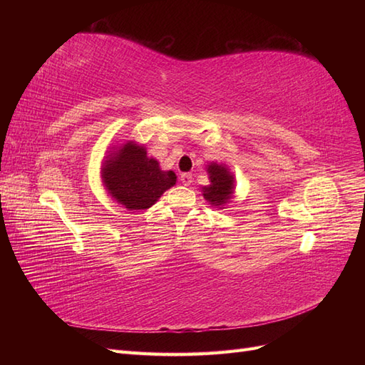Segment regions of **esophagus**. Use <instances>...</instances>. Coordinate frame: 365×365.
<instances>
[{
  "label": "esophagus",
  "mask_w": 365,
  "mask_h": 365,
  "mask_svg": "<svg viewBox=\"0 0 365 365\" xmlns=\"http://www.w3.org/2000/svg\"><path fill=\"white\" fill-rule=\"evenodd\" d=\"M180 180H181V182L184 185H190V182H192V173H181Z\"/></svg>",
  "instance_id": "34e87169"
}]
</instances>
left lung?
I'll return each mask as SVG.
<instances>
[{
  "label": "left lung",
  "mask_w": 365,
  "mask_h": 365,
  "mask_svg": "<svg viewBox=\"0 0 365 365\" xmlns=\"http://www.w3.org/2000/svg\"><path fill=\"white\" fill-rule=\"evenodd\" d=\"M210 184L202 187V195L205 200L217 207L224 208V205L231 200L235 192V176L230 172L225 164L210 163L207 168Z\"/></svg>",
  "instance_id": "1"
}]
</instances>
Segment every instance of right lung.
<instances>
[{
	"instance_id": "1",
	"label": "right lung",
	"mask_w": 365,
	"mask_h": 365,
	"mask_svg": "<svg viewBox=\"0 0 365 365\" xmlns=\"http://www.w3.org/2000/svg\"><path fill=\"white\" fill-rule=\"evenodd\" d=\"M102 165V181L108 193L128 210H146L176 184L172 170H161L155 158L148 157L145 146L128 141L109 150Z\"/></svg>"
}]
</instances>
